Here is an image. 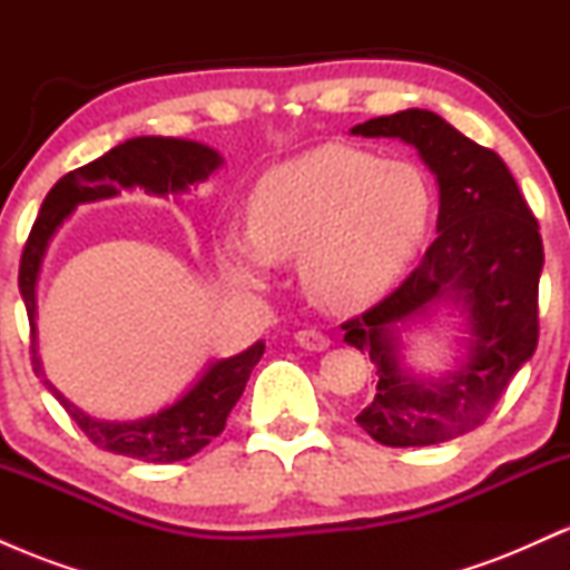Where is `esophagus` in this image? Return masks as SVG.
Masks as SVG:
<instances>
[{
    "mask_svg": "<svg viewBox=\"0 0 570 570\" xmlns=\"http://www.w3.org/2000/svg\"><path fill=\"white\" fill-rule=\"evenodd\" d=\"M294 337H297V343L303 345V348H307V351L330 348V337H326L324 332H318V330H299Z\"/></svg>",
    "mask_w": 570,
    "mask_h": 570,
    "instance_id": "1",
    "label": "esophagus"
}]
</instances>
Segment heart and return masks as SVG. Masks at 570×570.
<instances>
[{"instance_id":"obj_1","label":"heart","mask_w":570,"mask_h":570,"mask_svg":"<svg viewBox=\"0 0 570 570\" xmlns=\"http://www.w3.org/2000/svg\"><path fill=\"white\" fill-rule=\"evenodd\" d=\"M429 217L431 189L415 166L330 144L254 185L248 233L219 240V263L240 284L259 286L271 263L299 259L313 303L358 311L402 276Z\"/></svg>"}]
</instances>
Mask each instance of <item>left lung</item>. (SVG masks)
<instances>
[{"label":"left lung","mask_w":570,"mask_h":570,"mask_svg":"<svg viewBox=\"0 0 570 570\" xmlns=\"http://www.w3.org/2000/svg\"><path fill=\"white\" fill-rule=\"evenodd\" d=\"M351 134L404 139L440 181V235L426 257L389 297L343 324L345 343L370 353L377 370L375 396L356 423L389 448L455 440L485 423L539 343V222L507 163L429 109L375 117ZM442 298L468 307V362L444 382L410 379L397 364L395 326Z\"/></svg>","instance_id":"left-lung-1"}]
</instances>
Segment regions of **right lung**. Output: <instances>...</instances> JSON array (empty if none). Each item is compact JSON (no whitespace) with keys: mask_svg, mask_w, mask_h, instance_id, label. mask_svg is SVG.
<instances>
[{"mask_svg":"<svg viewBox=\"0 0 570 570\" xmlns=\"http://www.w3.org/2000/svg\"><path fill=\"white\" fill-rule=\"evenodd\" d=\"M222 158L212 147L198 141L185 139H163V136H139L117 144L107 155L88 163V166L75 168L56 181L48 198L42 200L35 227H31L29 240H26L21 254V271H18V289L29 313V337H31V367L35 375L42 377L48 391L63 410L69 412L71 421L80 426L96 448L109 450V453L139 458L147 463H174L200 453L214 436L222 434L227 415L235 407L240 394H244L248 375L254 364L263 358L265 343H254L252 348L238 353V356L222 358L212 364L206 375L200 377L193 389L187 391L171 407L160 410L158 415L141 417V421L115 423L96 421L77 410L67 396L58 394L53 383L45 377L42 364L37 356V276L42 267V257L48 252L50 238L63 219L75 212L80 203L112 198L126 187H144L147 193H181L189 185L206 181L208 176L219 168Z\"/></svg>","mask_w":570,"mask_h":570,"instance_id":"obj_1","label":"right lung"}]
</instances>
